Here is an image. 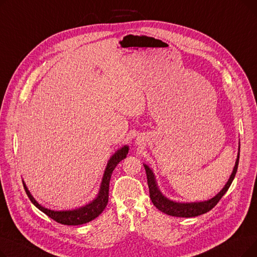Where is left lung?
Instances as JSON below:
<instances>
[{
	"label": "left lung",
	"instance_id": "left-lung-1",
	"mask_svg": "<svg viewBox=\"0 0 257 257\" xmlns=\"http://www.w3.org/2000/svg\"><path fill=\"white\" fill-rule=\"evenodd\" d=\"M238 160H239V147H238V153H237V158L235 161V166L233 168L232 174L230 175V178L228 179L227 183L225 186L222 188V191L215 195L213 198L203 201V202H192V203H180V202L176 201H172L165 197L161 192L159 191V188L157 186L155 176L152 172V170L148 167L147 165H144L146 174H147V180H148V186H149V193H150V198L153 202V204L158 208L160 211H163L169 215H172V217H179V218H192V217H197V215L206 213L207 211L211 210L215 205L218 204V202L221 200V198L226 194L228 191L229 186L231 185L235 174L237 171L238 167Z\"/></svg>",
	"mask_w": 257,
	"mask_h": 257
}]
</instances>
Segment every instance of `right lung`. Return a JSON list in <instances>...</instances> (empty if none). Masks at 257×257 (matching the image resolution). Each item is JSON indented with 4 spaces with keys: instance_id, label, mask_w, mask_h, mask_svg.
<instances>
[{
    "instance_id": "1",
    "label": "right lung",
    "mask_w": 257,
    "mask_h": 257,
    "mask_svg": "<svg viewBox=\"0 0 257 257\" xmlns=\"http://www.w3.org/2000/svg\"><path fill=\"white\" fill-rule=\"evenodd\" d=\"M128 151H129V147L124 146V147H121L120 149H118L110 157V159L108 160V164L106 166V169H105V172L103 175L98 196L96 197V199L92 200L90 203L86 204L85 206L80 207V208H76L73 210H60V211L48 209L37 203V201L30 194L29 190L27 188L25 182L23 181L24 188L32 203L39 210H42L44 213H46L48 215V217H50L54 221H56L57 223H60L63 225H74V226L88 223V222L92 221L93 219L99 217V215L102 213V211L105 209V207L108 203V197H109L108 196V193H109V182H110V178H111V174L119 161L126 158Z\"/></svg>"
}]
</instances>
